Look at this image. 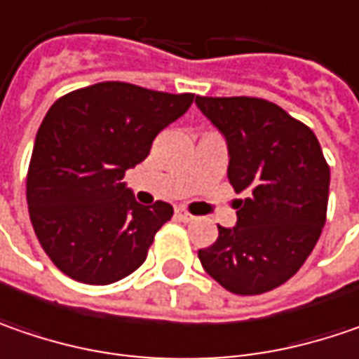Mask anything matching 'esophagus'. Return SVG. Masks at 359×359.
Masks as SVG:
<instances>
[{
    "label": "esophagus",
    "instance_id": "esophagus-1",
    "mask_svg": "<svg viewBox=\"0 0 359 359\" xmlns=\"http://www.w3.org/2000/svg\"><path fill=\"white\" fill-rule=\"evenodd\" d=\"M175 217H177L179 221H182V223H189V221L193 219V215H191L189 210H184V209L175 210Z\"/></svg>",
    "mask_w": 359,
    "mask_h": 359
}]
</instances>
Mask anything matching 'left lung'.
<instances>
[{"label": "left lung", "instance_id": "left-lung-1", "mask_svg": "<svg viewBox=\"0 0 359 359\" xmlns=\"http://www.w3.org/2000/svg\"><path fill=\"white\" fill-rule=\"evenodd\" d=\"M223 133L237 225L198 251L203 269L237 295L283 285L313 251L327 215L330 164L313 130L263 98L196 96Z\"/></svg>", "mask_w": 359, "mask_h": 359}]
</instances>
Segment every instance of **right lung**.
Returning a JSON list of instances; mask_svg holds the SVG:
<instances>
[{"mask_svg":"<svg viewBox=\"0 0 359 359\" xmlns=\"http://www.w3.org/2000/svg\"><path fill=\"white\" fill-rule=\"evenodd\" d=\"M195 94L100 82L57 98L39 126L25 180L29 219L55 267L88 285L136 271L172 207H144L122 182Z\"/></svg>","mask_w":359,"mask_h":359,"instance_id":"add662e5","label":"right lung"}]
</instances>
